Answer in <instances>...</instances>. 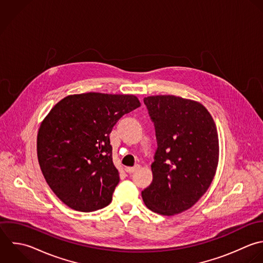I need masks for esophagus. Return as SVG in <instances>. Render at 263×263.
<instances>
[{
    "label": "esophagus",
    "instance_id": "esophagus-1",
    "mask_svg": "<svg viewBox=\"0 0 263 263\" xmlns=\"http://www.w3.org/2000/svg\"><path fill=\"white\" fill-rule=\"evenodd\" d=\"M140 168V166L139 165H136V166H134V167H126V172L127 173H129V174H131V173H133V172H135L136 170H138Z\"/></svg>",
    "mask_w": 263,
    "mask_h": 263
}]
</instances>
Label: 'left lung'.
Listing matches in <instances>:
<instances>
[{
    "instance_id": "1",
    "label": "left lung",
    "mask_w": 263,
    "mask_h": 263,
    "mask_svg": "<svg viewBox=\"0 0 263 263\" xmlns=\"http://www.w3.org/2000/svg\"><path fill=\"white\" fill-rule=\"evenodd\" d=\"M155 123L158 151L153 182L142 191L145 206L172 216L192 208L216 174L219 139L214 120L200 102L174 95L144 99Z\"/></svg>"
}]
</instances>
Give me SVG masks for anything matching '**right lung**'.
<instances>
[{
  "label": "right lung",
  "mask_w": 263,
  "mask_h": 263,
  "mask_svg": "<svg viewBox=\"0 0 263 263\" xmlns=\"http://www.w3.org/2000/svg\"><path fill=\"white\" fill-rule=\"evenodd\" d=\"M140 105L132 94H72L42 121L39 164L48 185L66 206L92 212L110 204L120 173L109 134L121 117Z\"/></svg>",
  "instance_id": "right-lung-1"
}]
</instances>
